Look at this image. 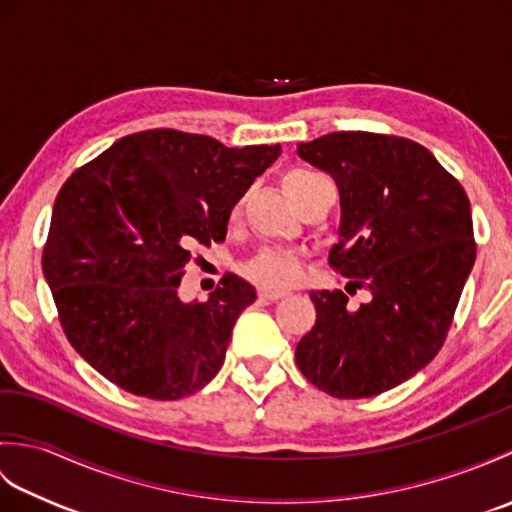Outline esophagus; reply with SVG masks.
I'll use <instances>...</instances> for the list:
<instances>
[{
    "label": "esophagus",
    "instance_id": "obj_1",
    "mask_svg": "<svg viewBox=\"0 0 512 512\" xmlns=\"http://www.w3.org/2000/svg\"><path fill=\"white\" fill-rule=\"evenodd\" d=\"M284 297H288V292H284V290H259V299H264V301H279V299H284Z\"/></svg>",
    "mask_w": 512,
    "mask_h": 512
}]
</instances>
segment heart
Wrapping results in <instances>:
<instances>
[{
    "label": "heart",
    "mask_w": 512,
    "mask_h": 512,
    "mask_svg": "<svg viewBox=\"0 0 512 512\" xmlns=\"http://www.w3.org/2000/svg\"><path fill=\"white\" fill-rule=\"evenodd\" d=\"M321 176L310 171H290L284 178V187L288 195L295 202L303 193L308 191L310 184L319 182ZM239 215V206L233 209V220ZM301 273V262L299 255L295 250L288 248H279V246H264L259 248L253 257H248L242 264V275L253 281V284L262 286L266 290H279V288H288L290 284H295L297 277Z\"/></svg>",
    "instance_id": "b5f03b06"
}]
</instances>
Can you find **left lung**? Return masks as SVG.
<instances>
[{"label": "left lung", "instance_id": "1", "mask_svg": "<svg viewBox=\"0 0 512 512\" xmlns=\"http://www.w3.org/2000/svg\"><path fill=\"white\" fill-rule=\"evenodd\" d=\"M334 178L341 239L330 266L369 299L350 310L343 290H317V323L297 367L334 398H369L433 361L475 264L471 202L427 147L372 132H334L299 145Z\"/></svg>", "mask_w": 512, "mask_h": 512}]
</instances>
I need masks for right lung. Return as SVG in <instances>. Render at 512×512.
Instances as JSON below:
<instances>
[{
	"label": "right lung",
	"mask_w": 512,
	"mask_h": 512,
	"mask_svg": "<svg viewBox=\"0 0 512 512\" xmlns=\"http://www.w3.org/2000/svg\"><path fill=\"white\" fill-rule=\"evenodd\" d=\"M279 154L147 129L65 180L41 266L65 336L96 372L154 400L189 396L220 372L255 288L226 275L209 299L184 303L178 286L191 246L224 242L233 206Z\"/></svg>",
	"instance_id": "1"
}]
</instances>
